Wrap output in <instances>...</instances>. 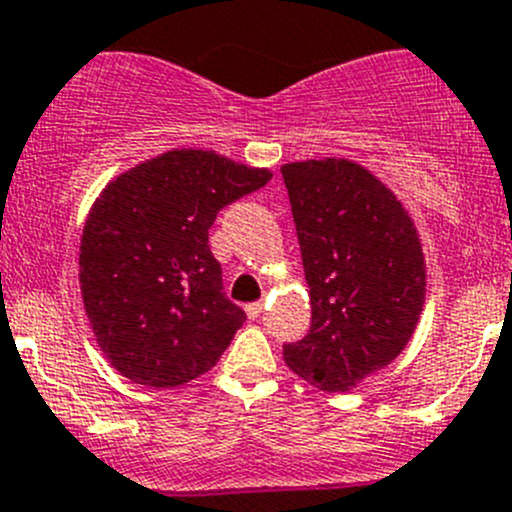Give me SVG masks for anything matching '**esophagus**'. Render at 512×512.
Segmentation results:
<instances>
[{"instance_id": "obj_1", "label": "esophagus", "mask_w": 512, "mask_h": 512, "mask_svg": "<svg viewBox=\"0 0 512 512\" xmlns=\"http://www.w3.org/2000/svg\"><path fill=\"white\" fill-rule=\"evenodd\" d=\"M262 309H265V304H262V302H252V304H247L245 312H247V317H250V319H257L262 314Z\"/></svg>"}]
</instances>
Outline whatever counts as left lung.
<instances>
[{"label":"left lung","instance_id":"8db88e82","mask_svg":"<svg viewBox=\"0 0 512 512\" xmlns=\"http://www.w3.org/2000/svg\"><path fill=\"white\" fill-rule=\"evenodd\" d=\"M312 324L285 344L289 369L317 389L349 391L401 354L426 294L421 242L404 205L344 158L282 165Z\"/></svg>","mask_w":512,"mask_h":512}]
</instances>
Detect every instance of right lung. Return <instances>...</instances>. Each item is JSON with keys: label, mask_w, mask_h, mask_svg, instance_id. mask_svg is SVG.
<instances>
[{"label": "right lung", "mask_w": 512, "mask_h": 512, "mask_svg": "<svg viewBox=\"0 0 512 512\" xmlns=\"http://www.w3.org/2000/svg\"><path fill=\"white\" fill-rule=\"evenodd\" d=\"M272 178L213 151H168L106 185L81 237L96 342L126 379L173 389L215 366L245 322L223 292L208 230Z\"/></svg>", "instance_id": "right-lung-1"}]
</instances>
